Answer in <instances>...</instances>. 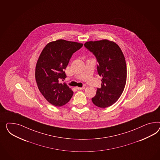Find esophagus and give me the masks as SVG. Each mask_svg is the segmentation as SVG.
Returning a JSON list of instances; mask_svg holds the SVG:
<instances>
[{"label":"esophagus","instance_id":"esophagus-1","mask_svg":"<svg viewBox=\"0 0 160 160\" xmlns=\"http://www.w3.org/2000/svg\"><path fill=\"white\" fill-rule=\"evenodd\" d=\"M76 88L78 89V90H83V89H84L85 88V87H76Z\"/></svg>","mask_w":160,"mask_h":160}]
</instances>
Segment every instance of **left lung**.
Listing matches in <instances>:
<instances>
[{"instance_id":"8db88e82","label":"left lung","mask_w":160,"mask_h":160,"mask_svg":"<svg viewBox=\"0 0 160 160\" xmlns=\"http://www.w3.org/2000/svg\"><path fill=\"white\" fill-rule=\"evenodd\" d=\"M85 47L95 55L97 71L102 78L100 88L92 98L99 108H107L116 102L124 90L127 78L125 58L117 43L108 39L87 41Z\"/></svg>"}]
</instances>
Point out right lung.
<instances>
[{
    "label": "right lung",
    "instance_id": "1",
    "mask_svg": "<svg viewBox=\"0 0 160 160\" xmlns=\"http://www.w3.org/2000/svg\"><path fill=\"white\" fill-rule=\"evenodd\" d=\"M83 44L65 39L50 42L43 48L35 67V80L39 91L48 101L56 107L67 104L73 91L66 83L64 72L73 53Z\"/></svg>",
    "mask_w": 160,
    "mask_h": 160
}]
</instances>
